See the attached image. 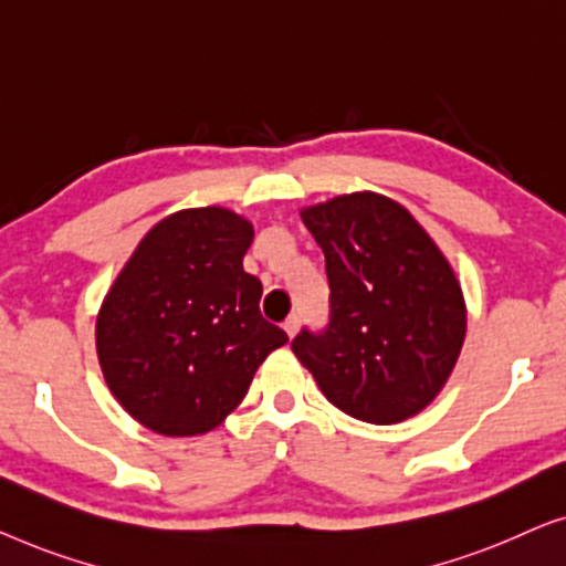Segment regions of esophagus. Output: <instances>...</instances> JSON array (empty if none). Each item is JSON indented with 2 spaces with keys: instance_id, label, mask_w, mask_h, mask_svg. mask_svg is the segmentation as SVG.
<instances>
[{
  "instance_id": "obj_1",
  "label": "esophagus",
  "mask_w": 566,
  "mask_h": 566,
  "mask_svg": "<svg viewBox=\"0 0 566 566\" xmlns=\"http://www.w3.org/2000/svg\"><path fill=\"white\" fill-rule=\"evenodd\" d=\"M284 331H286V336L290 338H294L297 336V331H300V315H290L284 321Z\"/></svg>"
}]
</instances>
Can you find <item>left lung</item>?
I'll return each instance as SVG.
<instances>
[{
  "mask_svg": "<svg viewBox=\"0 0 566 566\" xmlns=\"http://www.w3.org/2000/svg\"><path fill=\"white\" fill-rule=\"evenodd\" d=\"M325 253L331 317L292 352L323 395L389 426L433 402L467 333L464 294L439 245L389 197L340 195L300 212Z\"/></svg>",
  "mask_w": 566,
  "mask_h": 566,
  "instance_id": "left-lung-1",
  "label": "left lung"
}]
</instances>
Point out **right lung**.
I'll return each instance as SVG.
<instances>
[{"label": "right lung", "mask_w": 566, "mask_h": 566, "mask_svg": "<svg viewBox=\"0 0 566 566\" xmlns=\"http://www.w3.org/2000/svg\"><path fill=\"white\" fill-rule=\"evenodd\" d=\"M253 226L226 207L174 212L148 230L97 315V356L115 400L150 431L200 436L249 392L286 333L243 272Z\"/></svg>", "instance_id": "1"}]
</instances>
